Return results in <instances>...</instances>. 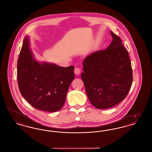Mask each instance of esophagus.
I'll use <instances>...</instances> for the list:
<instances>
[{
    "instance_id": "34e87169",
    "label": "esophagus",
    "mask_w": 152,
    "mask_h": 152,
    "mask_svg": "<svg viewBox=\"0 0 152 152\" xmlns=\"http://www.w3.org/2000/svg\"><path fill=\"white\" fill-rule=\"evenodd\" d=\"M74 72L76 74V75H79L80 73H81V69L79 68H77L76 67L75 68V70H74Z\"/></svg>"
}]
</instances>
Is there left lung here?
Returning a JSON list of instances; mask_svg holds the SVG:
<instances>
[{
	"label": "left lung",
	"instance_id": "8db88e82",
	"mask_svg": "<svg viewBox=\"0 0 152 152\" xmlns=\"http://www.w3.org/2000/svg\"><path fill=\"white\" fill-rule=\"evenodd\" d=\"M113 40L107 48L93 52L83 62V80L90 102L100 109L110 108L126 97L133 73L128 51L112 31Z\"/></svg>",
	"mask_w": 152,
	"mask_h": 152
}]
</instances>
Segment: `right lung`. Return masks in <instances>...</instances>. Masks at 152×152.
Wrapping results in <instances>:
<instances>
[{
	"label": "right lung",
	"instance_id": "1",
	"mask_svg": "<svg viewBox=\"0 0 152 152\" xmlns=\"http://www.w3.org/2000/svg\"><path fill=\"white\" fill-rule=\"evenodd\" d=\"M29 45V37L26 36L17 65L20 94L35 108L56 112L65 103L68 88L75 79V67L39 62L34 58Z\"/></svg>",
	"mask_w": 152,
	"mask_h": 152
}]
</instances>
